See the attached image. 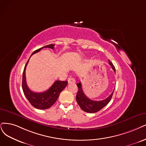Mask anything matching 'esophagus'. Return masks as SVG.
<instances>
[{"instance_id": "34e87169", "label": "esophagus", "mask_w": 146, "mask_h": 146, "mask_svg": "<svg viewBox=\"0 0 146 146\" xmlns=\"http://www.w3.org/2000/svg\"><path fill=\"white\" fill-rule=\"evenodd\" d=\"M68 84H72V83L74 84L75 82H76V80H75L74 78H70L68 80Z\"/></svg>"}]
</instances>
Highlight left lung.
Returning a JSON list of instances; mask_svg holds the SVG:
<instances>
[{"instance_id": "left-lung-1", "label": "left lung", "mask_w": 146, "mask_h": 146, "mask_svg": "<svg viewBox=\"0 0 146 146\" xmlns=\"http://www.w3.org/2000/svg\"><path fill=\"white\" fill-rule=\"evenodd\" d=\"M109 64L111 66L112 70H114V72L115 73V67L110 60ZM77 86L78 88V91L77 93L76 98V101L78 105L80 107V108L85 112H87L88 113L97 112L99 111L100 110H102L103 108H104L110 102L114 91V90L113 92L110 94L108 98H107L106 99L100 101H95L90 99L85 96L82 88L81 83L79 82L78 84H77Z\"/></svg>"}]
</instances>
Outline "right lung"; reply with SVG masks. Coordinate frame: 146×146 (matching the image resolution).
Listing matches in <instances>:
<instances>
[{
    "mask_svg": "<svg viewBox=\"0 0 146 146\" xmlns=\"http://www.w3.org/2000/svg\"><path fill=\"white\" fill-rule=\"evenodd\" d=\"M55 44H48L44 47H41L38 49L35 50L32 53L30 58L34 53L40 52L44 48H50L53 49ZM29 58V59H30ZM29 59L26 62L24 68L22 78V88L25 96L30 102V104L36 109L46 110L50 108L58 99V97L61 91L66 88L67 85V81H61V80H56L53 85L47 91L42 93H35L31 91L28 87L26 81L25 71Z\"/></svg>",
    "mask_w": 146,
    "mask_h": 146,
    "instance_id": "right-lung-1",
    "label": "right lung"
}]
</instances>
